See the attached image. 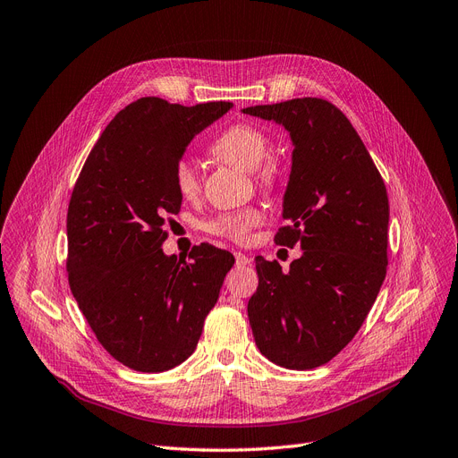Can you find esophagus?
<instances>
[{"mask_svg": "<svg viewBox=\"0 0 458 458\" xmlns=\"http://www.w3.org/2000/svg\"><path fill=\"white\" fill-rule=\"evenodd\" d=\"M233 256H235V264L240 266V267H243V266H249L250 264V258L247 256V254H243V252H233Z\"/></svg>", "mask_w": 458, "mask_h": 458, "instance_id": "esophagus-1", "label": "esophagus"}]
</instances>
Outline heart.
Wrapping results in <instances>:
<instances>
[{
  "label": "heart",
  "instance_id": "1",
  "mask_svg": "<svg viewBox=\"0 0 458 458\" xmlns=\"http://www.w3.org/2000/svg\"><path fill=\"white\" fill-rule=\"evenodd\" d=\"M269 138L256 125L235 123L218 134L213 144L211 153L221 161L240 166L243 170H252L256 183L264 189H273L278 182V166L275 158L267 157ZM174 185L183 198L191 200L200 192L202 180L198 166L191 158L183 157L174 166ZM262 211L258 208H243L237 211H226L216 215L206 225V230L213 235L225 237L235 243L247 242L249 232L260 225Z\"/></svg>",
  "mask_w": 458,
  "mask_h": 458
}]
</instances>
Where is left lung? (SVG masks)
<instances>
[{
    "label": "left lung",
    "instance_id": "8db88e82",
    "mask_svg": "<svg viewBox=\"0 0 458 458\" xmlns=\"http://www.w3.org/2000/svg\"><path fill=\"white\" fill-rule=\"evenodd\" d=\"M243 114L290 132L292 172L283 202L288 225L278 228L275 243L303 250L290 271L256 256L249 322L269 361L316 369L353 339L382 288L387 191L360 134L329 101L303 97Z\"/></svg>",
    "mask_w": 458,
    "mask_h": 458
}]
</instances>
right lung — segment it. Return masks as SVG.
<instances>
[{"instance_id":"add662e5","label":"right lung","mask_w":458,"mask_h":458,"mask_svg":"<svg viewBox=\"0 0 458 458\" xmlns=\"http://www.w3.org/2000/svg\"><path fill=\"white\" fill-rule=\"evenodd\" d=\"M232 106L138 98L103 131L72 189L69 286L97 341L132 370L165 372L187 360L235 262L209 243L192 247L189 260L161 249L183 198L174 166Z\"/></svg>"}]
</instances>
